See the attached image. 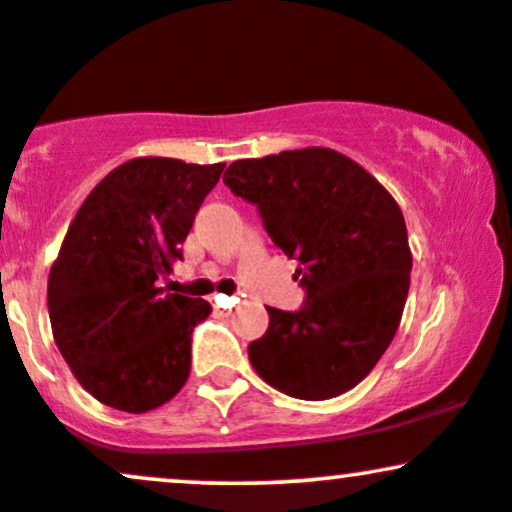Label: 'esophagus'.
<instances>
[{"label":"esophagus","instance_id":"obj_1","mask_svg":"<svg viewBox=\"0 0 512 512\" xmlns=\"http://www.w3.org/2000/svg\"><path fill=\"white\" fill-rule=\"evenodd\" d=\"M236 303H238L236 296H223V293H219V296L211 298V305H214L216 310H221V313H231V308Z\"/></svg>","mask_w":512,"mask_h":512}]
</instances>
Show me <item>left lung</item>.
<instances>
[{"mask_svg": "<svg viewBox=\"0 0 512 512\" xmlns=\"http://www.w3.org/2000/svg\"><path fill=\"white\" fill-rule=\"evenodd\" d=\"M233 195L255 204L264 231L305 291L298 310L267 308L248 346L257 375L296 399H330L361 383L395 337L409 293L407 223L390 192L332 149L233 161Z\"/></svg>", "mask_w": 512, "mask_h": 512, "instance_id": "8db88e82", "label": "left lung"}]
</instances>
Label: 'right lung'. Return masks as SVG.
<instances>
[{
    "label": "right lung",
    "instance_id": "obj_1",
    "mask_svg": "<svg viewBox=\"0 0 512 512\" xmlns=\"http://www.w3.org/2000/svg\"><path fill=\"white\" fill-rule=\"evenodd\" d=\"M223 166L134 158L76 211L50 269L48 313L57 349L98 402L144 414L185 385L192 330L211 308L161 284Z\"/></svg>",
    "mask_w": 512,
    "mask_h": 512
}]
</instances>
